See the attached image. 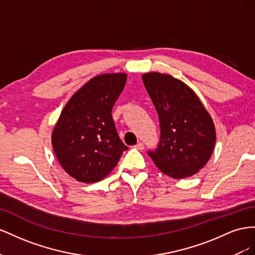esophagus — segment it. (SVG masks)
<instances>
[{
  "label": "esophagus",
  "instance_id": "esophagus-1",
  "mask_svg": "<svg viewBox=\"0 0 255 255\" xmlns=\"http://www.w3.org/2000/svg\"><path fill=\"white\" fill-rule=\"evenodd\" d=\"M135 147H136L137 149H140V150H142V149H144V144H143L142 142H139V143H137V144L135 145Z\"/></svg>",
  "mask_w": 255,
  "mask_h": 255
}]
</instances>
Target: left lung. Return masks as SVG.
<instances>
[{"label": "left lung", "mask_w": 255, "mask_h": 255, "mask_svg": "<svg viewBox=\"0 0 255 255\" xmlns=\"http://www.w3.org/2000/svg\"><path fill=\"white\" fill-rule=\"evenodd\" d=\"M159 118L160 139L147 151L157 168L172 178L198 173L213 154L214 123L195 93L169 75L149 72L142 77Z\"/></svg>", "instance_id": "8db88e82"}]
</instances>
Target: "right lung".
<instances>
[{
	"instance_id": "right-lung-1",
	"label": "right lung",
	"mask_w": 255,
	"mask_h": 255,
	"mask_svg": "<svg viewBox=\"0 0 255 255\" xmlns=\"http://www.w3.org/2000/svg\"><path fill=\"white\" fill-rule=\"evenodd\" d=\"M126 79L125 74L93 78L63 109L52 145L63 169L78 181L96 183L105 178L128 149L120 139L111 113Z\"/></svg>"
}]
</instances>
